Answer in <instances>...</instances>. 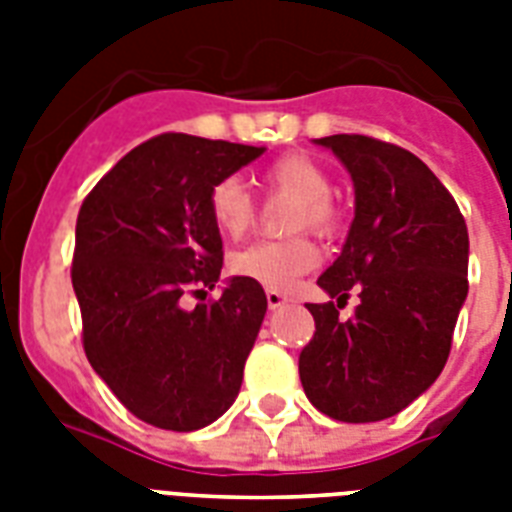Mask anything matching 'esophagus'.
<instances>
[{
  "label": "esophagus",
  "instance_id": "34e87169",
  "mask_svg": "<svg viewBox=\"0 0 512 512\" xmlns=\"http://www.w3.org/2000/svg\"><path fill=\"white\" fill-rule=\"evenodd\" d=\"M265 297H268V308H271V311H276V308H281V305H287V295L273 292V289H268V292H265Z\"/></svg>",
  "mask_w": 512,
  "mask_h": 512
}]
</instances>
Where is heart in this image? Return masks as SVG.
I'll use <instances>...</instances> for the list:
<instances>
[{
  "instance_id": "obj_1",
  "label": "heart",
  "mask_w": 512,
  "mask_h": 512,
  "mask_svg": "<svg viewBox=\"0 0 512 512\" xmlns=\"http://www.w3.org/2000/svg\"><path fill=\"white\" fill-rule=\"evenodd\" d=\"M265 185L271 193L297 199L289 228L329 236L340 223L332 193V177L316 159L305 154H287L265 170ZM209 215L220 233L239 239L255 225V201L241 180L225 177L209 191ZM319 263V249L308 236H292L281 241H257L231 257V271L273 292H287L303 273L313 271Z\"/></svg>"
}]
</instances>
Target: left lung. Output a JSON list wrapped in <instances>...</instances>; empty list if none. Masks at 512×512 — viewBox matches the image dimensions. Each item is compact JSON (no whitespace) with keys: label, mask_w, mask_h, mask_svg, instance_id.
I'll list each match as a JSON object with an SVG mask.
<instances>
[{"label":"left lung","mask_w":512,"mask_h":512,"mask_svg":"<svg viewBox=\"0 0 512 512\" xmlns=\"http://www.w3.org/2000/svg\"><path fill=\"white\" fill-rule=\"evenodd\" d=\"M316 143L350 172L356 215L319 279L332 300L308 303L316 332L300 353V382L332 420H388L449 358L468 297V225L444 183L404 148L366 135ZM353 288L362 303L340 320Z\"/></svg>","instance_id":"8db88e82"}]
</instances>
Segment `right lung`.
I'll list each match as a JSON object with an SVG mask.
<instances>
[{"label":"right lung","instance_id":"obj_1","mask_svg":"<svg viewBox=\"0 0 512 512\" xmlns=\"http://www.w3.org/2000/svg\"><path fill=\"white\" fill-rule=\"evenodd\" d=\"M265 148L164 132L100 177L76 217L71 281L82 342L100 380L138 420L199 430L236 401L265 319L260 284L233 276L223 295V239L212 185Z\"/></svg>","mask_w":512,"mask_h":512}]
</instances>
